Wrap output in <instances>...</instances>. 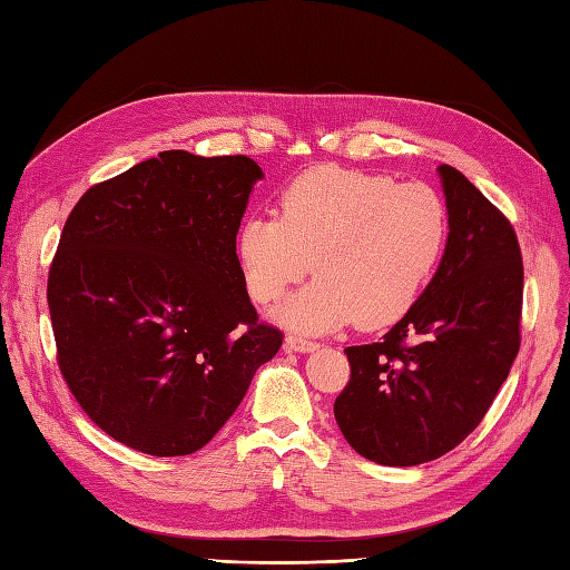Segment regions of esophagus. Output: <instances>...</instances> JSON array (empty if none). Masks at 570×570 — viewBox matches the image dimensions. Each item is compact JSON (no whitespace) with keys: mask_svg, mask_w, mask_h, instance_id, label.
<instances>
[{"mask_svg":"<svg viewBox=\"0 0 570 570\" xmlns=\"http://www.w3.org/2000/svg\"><path fill=\"white\" fill-rule=\"evenodd\" d=\"M284 347H286L288 352L306 354V352H315L321 345H317V342H311V340H303V337H298V335H288V337L284 340Z\"/></svg>","mask_w":570,"mask_h":570,"instance_id":"esophagus-1","label":"esophagus"}]
</instances>
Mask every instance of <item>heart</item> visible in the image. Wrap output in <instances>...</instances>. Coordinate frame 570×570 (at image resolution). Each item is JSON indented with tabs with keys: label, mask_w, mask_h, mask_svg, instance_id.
<instances>
[{
	"label": "heart",
	"mask_w": 570,
	"mask_h": 570,
	"mask_svg": "<svg viewBox=\"0 0 570 570\" xmlns=\"http://www.w3.org/2000/svg\"><path fill=\"white\" fill-rule=\"evenodd\" d=\"M446 235V204L428 184L325 165L282 191L279 220L240 223L235 257L262 306L313 267L315 279L274 313L288 330L323 335L354 321L381 330L413 308Z\"/></svg>",
	"instance_id": "1"
}]
</instances>
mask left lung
<instances>
[{"label":"left lung","instance_id":"left-lung-1","mask_svg":"<svg viewBox=\"0 0 570 570\" xmlns=\"http://www.w3.org/2000/svg\"><path fill=\"white\" fill-rule=\"evenodd\" d=\"M449 235L440 267L374 345L347 347L335 420L356 454L417 466L479 428L520 352L524 269L510 220L440 165Z\"/></svg>","mask_w":570,"mask_h":570}]
</instances>
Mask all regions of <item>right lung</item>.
I'll use <instances>...</instances> for the list:
<instances>
[{"instance_id": "1", "label": "right lung", "mask_w": 570, "mask_h": 570, "mask_svg": "<svg viewBox=\"0 0 570 570\" xmlns=\"http://www.w3.org/2000/svg\"><path fill=\"white\" fill-rule=\"evenodd\" d=\"M262 177L245 155L165 150L72 208L48 274L52 335L77 403L116 442L198 452L279 352L235 257Z\"/></svg>"}]
</instances>
